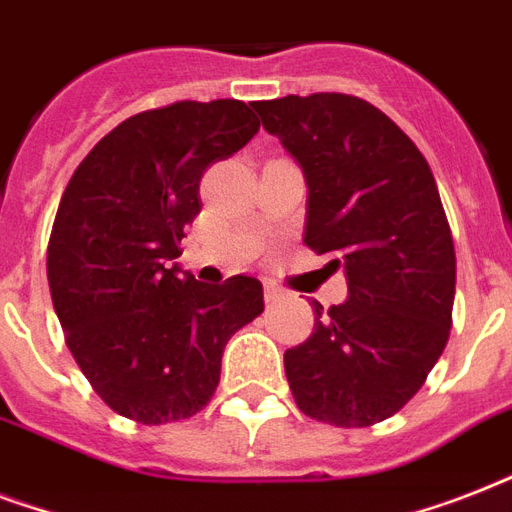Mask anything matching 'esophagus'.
<instances>
[{
    "label": "esophagus",
    "mask_w": 512,
    "mask_h": 512,
    "mask_svg": "<svg viewBox=\"0 0 512 512\" xmlns=\"http://www.w3.org/2000/svg\"><path fill=\"white\" fill-rule=\"evenodd\" d=\"M263 297H265V303L268 305H273V303H279L281 297V289H276V287H271V284H265V289H263Z\"/></svg>",
    "instance_id": "obj_1"
}]
</instances>
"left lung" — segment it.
Segmentation results:
<instances>
[{
    "instance_id": "left-lung-1",
    "label": "left lung",
    "mask_w": 512,
    "mask_h": 512,
    "mask_svg": "<svg viewBox=\"0 0 512 512\" xmlns=\"http://www.w3.org/2000/svg\"><path fill=\"white\" fill-rule=\"evenodd\" d=\"M252 108L303 167L305 244L348 279V300L313 303V335L284 353L289 390L300 412L337 428L388 420L452 329L457 257L433 172L393 119L353 95Z\"/></svg>"
}]
</instances>
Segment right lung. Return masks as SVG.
<instances>
[{
	"label": "right lung",
	"instance_id": "obj_1",
	"mask_svg": "<svg viewBox=\"0 0 512 512\" xmlns=\"http://www.w3.org/2000/svg\"><path fill=\"white\" fill-rule=\"evenodd\" d=\"M260 122L241 100H177L124 119L68 180L47 247L66 345L92 390L140 425L193 417L220 382L233 332L263 313V284L180 273L201 175Z\"/></svg>",
	"mask_w": 512,
	"mask_h": 512
}]
</instances>
